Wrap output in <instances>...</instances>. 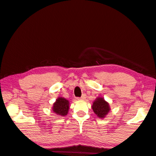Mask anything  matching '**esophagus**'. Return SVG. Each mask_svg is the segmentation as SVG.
Listing matches in <instances>:
<instances>
[{"instance_id": "1", "label": "esophagus", "mask_w": 156, "mask_h": 156, "mask_svg": "<svg viewBox=\"0 0 156 156\" xmlns=\"http://www.w3.org/2000/svg\"><path fill=\"white\" fill-rule=\"evenodd\" d=\"M86 98V95L85 94H83L81 97H80V98H77V99L78 100H84Z\"/></svg>"}]
</instances>
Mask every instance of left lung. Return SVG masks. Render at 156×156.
<instances>
[{"label": "left lung", "instance_id": "1", "mask_svg": "<svg viewBox=\"0 0 156 156\" xmlns=\"http://www.w3.org/2000/svg\"><path fill=\"white\" fill-rule=\"evenodd\" d=\"M92 107L94 112L100 118H104L110 111L109 104L102 97H98L94 101Z\"/></svg>", "mask_w": 156, "mask_h": 156}]
</instances>
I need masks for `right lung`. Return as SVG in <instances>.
<instances>
[{"label":"right lung","instance_id":"right-lung-1","mask_svg":"<svg viewBox=\"0 0 156 156\" xmlns=\"http://www.w3.org/2000/svg\"><path fill=\"white\" fill-rule=\"evenodd\" d=\"M69 101L62 97H59L53 105L52 111L55 114L61 116H65L68 113Z\"/></svg>","mask_w":156,"mask_h":156}]
</instances>
